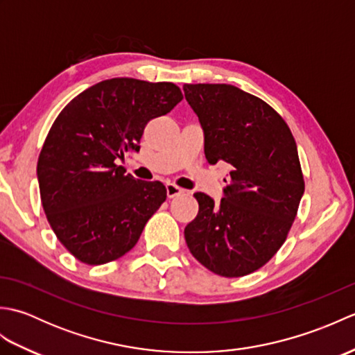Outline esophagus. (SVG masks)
I'll list each match as a JSON object with an SVG mask.
<instances>
[{"instance_id": "34e87169", "label": "esophagus", "mask_w": 355, "mask_h": 355, "mask_svg": "<svg viewBox=\"0 0 355 355\" xmlns=\"http://www.w3.org/2000/svg\"><path fill=\"white\" fill-rule=\"evenodd\" d=\"M184 191L182 189V187L175 186L173 183H166V195H168L169 198H173L177 197V195H182Z\"/></svg>"}]
</instances>
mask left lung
<instances>
[{"instance_id": "8db88e82", "label": "left lung", "mask_w": 355, "mask_h": 355, "mask_svg": "<svg viewBox=\"0 0 355 355\" xmlns=\"http://www.w3.org/2000/svg\"><path fill=\"white\" fill-rule=\"evenodd\" d=\"M183 89L205 132L207 162L232 166L218 205L193 193L200 209L184 229L186 244L216 275H248L273 258L296 218L305 191L296 141L270 105L238 87Z\"/></svg>"}]
</instances>
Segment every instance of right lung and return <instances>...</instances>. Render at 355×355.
I'll return each mask as SVG.
<instances>
[{"label":"right lung","instance_id":"1","mask_svg":"<svg viewBox=\"0 0 355 355\" xmlns=\"http://www.w3.org/2000/svg\"><path fill=\"white\" fill-rule=\"evenodd\" d=\"M182 99L171 82L114 78L78 94L51 125L36 169L41 201L80 262L101 266L130 252L166 200L163 183L125 175L117 162L139 153L149 120Z\"/></svg>","mask_w":355,"mask_h":355}]
</instances>
